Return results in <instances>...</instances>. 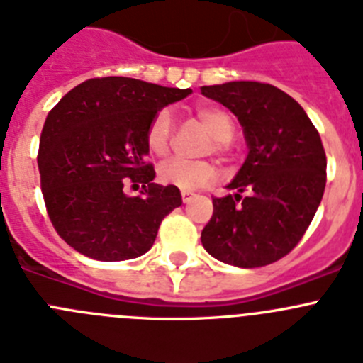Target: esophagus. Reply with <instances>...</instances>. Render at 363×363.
I'll use <instances>...</instances> for the list:
<instances>
[{"mask_svg": "<svg viewBox=\"0 0 363 363\" xmlns=\"http://www.w3.org/2000/svg\"><path fill=\"white\" fill-rule=\"evenodd\" d=\"M196 196V194H194V192L192 191H182V200H184V203H189V201H192V198Z\"/></svg>", "mask_w": 363, "mask_h": 363, "instance_id": "34e87169", "label": "esophagus"}]
</instances>
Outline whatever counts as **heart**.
<instances>
[{
    "mask_svg": "<svg viewBox=\"0 0 363 363\" xmlns=\"http://www.w3.org/2000/svg\"><path fill=\"white\" fill-rule=\"evenodd\" d=\"M196 118L207 133L211 142L207 143V152L225 156L229 152L230 140L236 130L234 116L225 108L216 105H200L196 107ZM174 123L171 112L162 108L152 116L145 133L147 149L154 156H165L171 150ZM216 176V169L209 162H187V160H169L158 167V178L162 184L174 185L178 189H198L211 184Z\"/></svg>",
    "mask_w": 363,
    "mask_h": 363,
    "instance_id": "1",
    "label": "heart"
}]
</instances>
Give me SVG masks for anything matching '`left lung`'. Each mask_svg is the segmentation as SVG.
<instances>
[{
	"mask_svg": "<svg viewBox=\"0 0 363 363\" xmlns=\"http://www.w3.org/2000/svg\"><path fill=\"white\" fill-rule=\"evenodd\" d=\"M201 94L238 118L249 147L227 185L236 194L213 198L201 243L223 264H274L303 238L322 201L327 158L318 130L296 99L269 83L230 82L201 86Z\"/></svg>",
	"mask_w": 363,
	"mask_h": 363,
	"instance_id": "8db88e82",
	"label": "left lung"
}]
</instances>
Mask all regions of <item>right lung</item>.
Returning <instances> with one entry per match:
<instances>
[{"instance_id":"obj_1","label":"right lung","mask_w":363,"mask_h":363,"mask_svg":"<svg viewBox=\"0 0 363 363\" xmlns=\"http://www.w3.org/2000/svg\"><path fill=\"white\" fill-rule=\"evenodd\" d=\"M191 92L107 76L79 83L49 112L38 150L41 192L54 229L72 249L121 262L152 247L182 194L152 182L145 133L156 112ZM127 183L143 185L140 197L124 194Z\"/></svg>"}]
</instances>
